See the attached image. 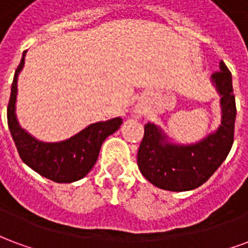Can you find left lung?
Here are the masks:
<instances>
[{
  "label": "left lung",
  "instance_id": "left-lung-1",
  "mask_svg": "<svg viewBox=\"0 0 248 248\" xmlns=\"http://www.w3.org/2000/svg\"><path fill=\"white\" fill-rule=\"evenodd\" d=\"M213 81L222 95V124L195 145L166 143L155 124H145V135L138 149V167L142 175L167 191H187L207 181L229 155L234 143L236 105L232 78L223 61L213 74Z\"/></svg>",
  "mask_w": 248,
  "mask_h": 248
}]
</instances>
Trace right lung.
I'll use <instances>...</instances> for the list:
<instances>
[{"label": "right lung", "mask_w": 248, "mask_h": 248, "mask_svg": "<svg viewBox=\"0 0 248 248\" xmlns=\"http://www.w3.org/2000/svg\"><path fill=\"white\" fill-rule=\"evenodd\" d=\"M25 53L14 74L8 105V124L21 159L35 172L57 183L79 181L90 171L99 155L103 140L119 129L122 118L110 119L87 126L70 140L45 143L34 140L21 129L16 118L17 78L25 63Z\"/></svg>", "instance_id": "obj_1"}]
</instances>
